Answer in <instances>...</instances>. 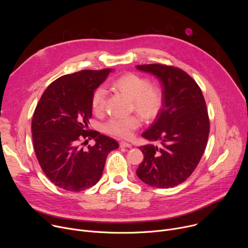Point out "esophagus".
<instances>
[{
	"mask_svg": "<svg viewBox=\"0 0 248 248\" xmlns=\"http://www.w3.org/2000/svg\"><path fill=\"white\" fill-rule=\"evenodd\" d=\"M120 146L122 148H130L131 147V144L127 143V142H124V141H122V142L120 143Z\"/></svg>",
	"mask_w": 248,
	"mask_h": 248,
	"instance_id": "1",
	"label": "esophagus"
}]
</instances>
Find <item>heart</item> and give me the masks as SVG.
<instances>
[{
	"instance_id": "heart-1",
	"label": "heart",
	"mask_w": 248,
	"mask_h": 248,
	"mask_svg": "<svg viewBox=\"0 0 248 248\" xmlns=\"http://www.w3.org/2000/svg\"><path fill=\"white\" fill-rule=\"evenodd\" d=\"M149 81L140 76L128 74L123 76L113 82V87L132 100L136 112L145 119L156 117L162 106V96L159 90L149 87ZM107 92L104 87L95 90L91 100L92 109L95 113H101L105 107ZM140 125V120L136 116L124 119L112 118L106 124V130L111 134L123 138H129L133 131Z\"/></svg>"
}]
</instances>
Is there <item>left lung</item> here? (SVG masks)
<instances>
[{"mask_svg": "<svg viewBox=\"0 0 248 248\" xmlns=\"http://www.w3.org/2000/svg\"><path fill=\"white\" fill-rule=\"evenodd\" d=\"M135 67L154 76L162 89L161 109L141 134L162 145L139 147L144 160L136 174L150 186L173 187L193 172L206 148L210 124L205 100L197 83L178 67L158 63Z\"/></svg>", "mask_w": 248, "mask_h": 248, "instance_id": "left-lung-1", "label": "left lung"}]
</instances>
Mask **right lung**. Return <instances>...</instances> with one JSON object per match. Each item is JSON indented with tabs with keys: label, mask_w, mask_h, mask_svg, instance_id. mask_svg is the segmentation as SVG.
I'll list each match as a JSON object with an SVG mask.
<instances>
[{
	"label": "right lung",
	"mask_w": 248,
	"mask_h": 248,
	"mask_svg": "<svg viewBox=\"0 0 248 248\" xmlns=\"http://www.w3.org/2000/svg\"><path fill=\"white\" fill-rule=\"evenodd\" d=\"M113 70L85 69L62 76L47 87L35 109L31 124L35 154L47 178L64 190L78 192L95 186L108 154L119 148L115 139L87 130L93 93ZM91 138L95 144L84 149Z\"/></svg>",
	"instance_id": "1"
}]
</instances>
